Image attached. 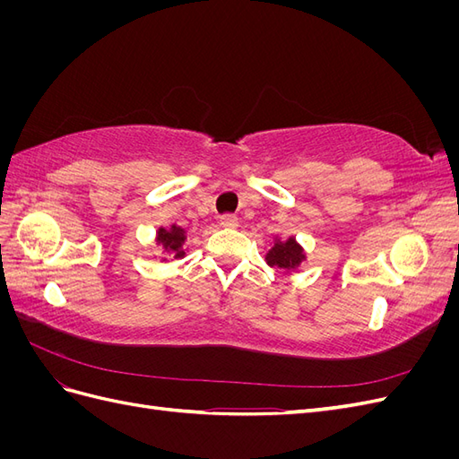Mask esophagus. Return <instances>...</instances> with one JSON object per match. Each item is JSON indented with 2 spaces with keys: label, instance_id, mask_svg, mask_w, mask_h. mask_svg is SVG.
<instances>
[{
  "label": "esophagus",
  "instance_id": "34e87169",
  "mask_svg": "<svg viewBox=\"0 0 459 459\" xmlns=\"http://www.w3.org/2000/svg\"><path fill=\"white\" fill-rule=\"evenodd\" d=\"M238 216L235 214H221L220 216V226L221 228H238Z\"/></svg>",
  "mask_w": 459,
  "mask_h": 459
}]
</instances>
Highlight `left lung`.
Segmentation results:
<instances>
[{
	"label": "left lung",
	"mask_w": 459,
	"mask_h": 459,
	"mask_svg": "<svg viewBox=\"0 0 459 459\" xmlns=\"http://www.w3.org/2000/svg\"><path fill=\"white\" fill-rule=\"evenodd\" d=\"M304 253L300 245L289 238L287 241H277L272 251L266 255V260L272 268H283V270H293L302 262Z\"/></svg>",
	"instance_id": "1"
}]
</instances>
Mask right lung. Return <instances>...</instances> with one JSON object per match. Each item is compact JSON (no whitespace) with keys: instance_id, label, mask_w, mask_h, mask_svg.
Listing matches in <instances>:
<instances>
[{"instance_id":"obj_1","label":"right lung","mask_w":459,"mask_h":459,"mask_svg":"<svg viewBox=\"0 0 459 459\" xmlns=\"http://www.w3.org/2000/svg\"><path fill=\"white\" fill-rule=\"evenodd\" d=\"M157 241L162 245V248H166V251H172L176 255V258H182L186 255L182 251V243L186 241V235H184L182 228H178V226H172L170 230L160 228L159 235H157Z\"/></svg>"}]
</instances>
